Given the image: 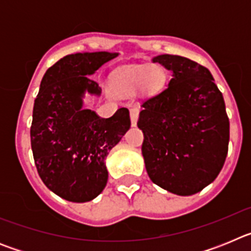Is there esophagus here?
I'll use <instances>...</instances> for the list:
<instances>
[{"label": "esophagus", "mask_w": 251, "mask_h": 251, "mask_svg": "<svg viewBox=\"0 0 251 251\" xmlns=\"http://www.w3.org/2000/svg\"><path fill=\"white\" fill-rule=\"evenodd\" d=\"M138 115H139L138 106H133V108H130V121H132L133 126H136L137 121H138Z\"/></svg>", "instance_id": "obj_1"}]
</instances>
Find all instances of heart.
Wrapping results in <instances>:
<instances>
[{"label":"heart","mask_w":251,"mask_h":251,"mask_svg":"<svg viewBox=\"0 0 251 251\" xmlns=\"http://www.w3.org/2000/svg\"><path fill=\"white\" fill-rule=\"evenodd\" d=\"M165 80V74L157 66H129L119 74V83L127 90H136L143 86L147 92L154 93L159 89Z\"/></svg>","instance_id":"1"}]
</instances>
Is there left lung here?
I'll return each mask as SVG.
<instances>
[{
	"label": "left lung",
	"mask_w": 251,
	"mask_h": 251,
	"mask_svg": "<svg viewBox=\"0 0 251 251\" xmlns=\"http://www.w3.org/2000/svg\"><path fill=\"white\" fill-rule=\"evenodd\" d=\"M172 72L165 90L146 99L138 126L146 170L159 187L197 194L220 174L229 150L230 123L223 93L208 69L178 55L153 59Z\"/></svg>",
	"instance_id": "left-lung-1"
}]
</instances>
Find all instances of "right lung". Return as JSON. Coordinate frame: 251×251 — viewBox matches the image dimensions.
<instances>
[{"instance_id":"1","label":"right lung","mask_w":251,"mask_h":251,"mask_svg":"<svg viewBox=\"0 0 251 251\" xmlns=\"http://www.w3.org/2000/svg\"><path fill=\"white\" fill-rule=\"evenodd\" d=\"M115 56L104 51L64 56L46 70L35 99L30 137L37 174L49 190L72 202L103 191L104 159L130 127L127 108L106 119L81 108L84 93L100 94L89 75Z\"/></svg>"}]
</instances>
